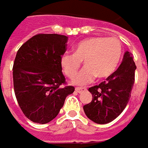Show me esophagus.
<instances>
[{"label":"esophagus","mask_w":148,"mask_h":148,"mask_svg":"<svg viewBox=\"0 0 148 148\" xmlns=\"http://www.w3.org/2000/svg\"><path fill=\"white\" fill-rule=\"evenodd\" d=\"M86 90H87V88H85V87H77L76 88V91L77 93H82V92H84Z\"/></svg>","instance_id":"1"}]
</instances>
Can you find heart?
Instances as JSON below:
<instances>
[{
  "label": "heart",
  "mask_w": 148,
  "mask_h": 148,
  "mask_svg": "<svg viewBox=\"0 0 148 148\" xmlns=\"http://www.w3.org/2000/svg\"><path fill=\"white\" fill-rule=\"evenodd\" d=\"M123 53L121 42L116 37L86 38L75 46L73 53L66 52L60 57V65L66 77L73 78L82 65L85 66L74 78L76 84H85L95 77L103 79L117 69Z\"/></svg>",
  "instance_id": "b5f03b06"
}]
</instances>
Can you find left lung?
I'll list each match as a JSON object with an SVG mask.
<instances>
[{
	"label": "left lung",
	"mask_w": 148,
	"mask_h": 148,
	"mask_svg": "<svg viewBox=\"0 0 148 148\" xmlns=\"http://www.w3.org/2000/svg\"><path fill=\"white\" fill-rule=\"evenodd\" d=\"M136 69L132 54L126 52L116 71L106 81L88 88L93 100L83 106V110L90 120L104 124L120 115L131 96Z\"/></svg>",
	"instance_id": "8db88e82"
}]
</instances>
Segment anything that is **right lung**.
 Listing matches in <instances>:
<instances>
[{
	"mask_svg": "<svg viewBox=\"0 0 148 148\" xmlns=\"http://www.w3.org/2000/svg\"><path fill=\"white\" fill-rule=\"evenodd\" d=\"M68 37L59 34H37L17 52L13 67V88L20 109L36 123L57 117L67 95L75 90L62 73L60 57Z\"/></svg>",
	"mask_w": 148,
	"mask_h": 148,
	"instance_id": "obj_1",
	"label": "right lung"
}]
</instances>
